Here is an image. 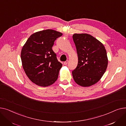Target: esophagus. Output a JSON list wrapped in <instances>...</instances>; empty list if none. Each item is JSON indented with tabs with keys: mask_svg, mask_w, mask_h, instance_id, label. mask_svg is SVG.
<instances>
[{
	"mask_svg": "<svg viewBox=\"0 0 126 126\" xmlns=\"http://www.w3.org/2000/svg\"><path fill=\"white\" fill-rule=\"evenodd\" d=\"M68 62H69V61L67 60V61H66L65 62H64V63H63V64H64V65H66L68 64Z\"/></svg>",
	"mask_w": 126,
	"mask_h": 126,
	"instance_id": "34e87169",
	"label": "esophagus"
}]
</instances>
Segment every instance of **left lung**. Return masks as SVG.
<instances>
[{
  "instance_id": "8db88e82",
  "label": "left lung",
  "mask_w": 126,
  "mask_h": 126,
  "mask_svg": "<svg viewBox=\"0 0 126 126\" xmlns=\"http://www.w3.org/2000/svg\"><path fill=\"white\" fill-rule=\"evenodd\" d=\"M73 39L78 58L77 67L72 71L73 79L80 86H91L98 82L106 70V50L102 43L90 34L75 33Z\"/></svg>"
}]
</instances>
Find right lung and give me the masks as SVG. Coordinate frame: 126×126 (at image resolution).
<instances>
[{"label": "right lung", "mask_w": 126, "mask_h": 126, "mask_svg": "<svg viewBox=\"0 0 126 126\" xmlns=\"http://www.w3.org/2000/svg\"><path fill=\"white\" fill-rule=\"evenodd\" d=\"M61 32L46 29L32 34L22 47L21 58L26 75L32 82L46 87L53 84L63 65L52 47Z\"/></svg>", "instance_id": "right-lung-1"}]
</instances>
